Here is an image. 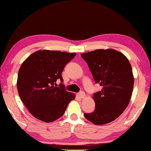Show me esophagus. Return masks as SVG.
Returning a JSON list of instances; mask_svg holds the SVG:
<instances>
[{"mask_svg":"<svg viewBox=\"0 0 151 151\" xmlns=\"http://www.w3.org/2000/svg\"><path fill=\"white\" fill-rule=\"evenodd\" d=\"M78 96L80 97L81 99H84L85 97V93L84 91H80L79 93H78Z\"/></svg>","mask_w":151,"mask_h":151,"instance_id":"esophagus-1","label":"esophagus"}]
</instances>
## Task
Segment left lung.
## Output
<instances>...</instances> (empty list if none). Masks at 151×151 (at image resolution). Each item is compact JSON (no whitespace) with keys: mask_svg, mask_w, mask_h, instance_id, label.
<instances>
[{"mask_svg":"<svg viewBox=\"0 0 151 151\" xmlns=\"http://www.w3.org/2000/svg\"><path fill=\"white\" fill-rule=\"evenodd\" d=\"M95 82L102 86L93 93L95 110L84 114L96 125L108 124L124 112L131 99L134 84L131 65L122 53L115 50H96L81 54Z\"/></svg>","mask_w":151,"mask_h":151,"instance_id":"1","label":"left lung"}]
</instances>
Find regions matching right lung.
Segmentation results:
<instances>
[{
    "label": "right lung",
    "mask_w": 151,
    "mask_h": 151,
    "mask_svg": "<svg viewBox=\"0 0 151 151\" xmlns=\"http://www.w3.org/2000/svg\"><path fill=\"white\" fill-rule=\"evenodd\" d=\"M75 53L38 50L22 64L17 88L22 101L33 116L45 122L56 121L65 114L70 101L75 98L62 84V72ZM62 83L56 86V80Z\"/></svg>",
    "instance_id": "right-lung-1"
}]
</instances>
